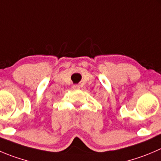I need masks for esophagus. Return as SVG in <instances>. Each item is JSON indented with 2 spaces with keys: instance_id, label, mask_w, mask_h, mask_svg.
<instances>
[{
  "instance_id": "1",
  "label": "esophagus",
  "mask_w": 161,
  "mask_h": 161,
  "mask_svg": "<svg viewBox=\"0 0 161 161\" xmlns=\"http://www.w3.org/2000/svg\"><path fill=\"white\" fill-rule=\"evenodd\" d=\"M73 88H74V89H79V85H74V86H73Z\"/></svg>"
}]
</instances>
